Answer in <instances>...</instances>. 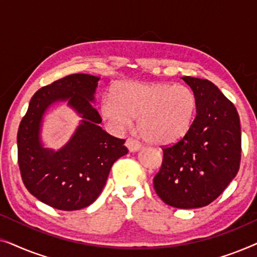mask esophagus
Returning <instances> with one entry per match:
<instances>
[{
	"instance_id": "1",
	"label": "esophagus",
	"mask_w": 257,
	"mask_h": 257,
	"mask_svg": "<svg viewBox=\"0 0 257 257\" xmlns=\"http://www.w3.org/2000/svg\"><path fill=\"white\" fill-rule=\"evenodd\" d=\"M125 145L128 149L130 152H137V151H139L140 149H142V145H140L137 140L132 139V138H128L127 140H126Z\"/></svg>"
}]
</instances>
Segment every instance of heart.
I'll use <instances>...</instances> for the list:
<instances>
[{
	"mask_svg": "<svg viewBox=\"0 0 257 257\" xmlns=\"http://www.w3.org/2000/svg\"><path fill=\"white\" fill-rule=\"evenodd\" d=\"M196 112V97L187 86L170 83L121 82L103 98L100 113L108 126L121 132L132 125L146 142L170 145L191 127Z\"/></svg>",
	"mask_w": 257,
	"mask_h": 257,
	"instance_id": "1",
	"label": "heart"
}]
</instances>
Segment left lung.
Listing matches in <instances>:
<instances>
[{"mask_svg":"<svg viewBox=\"0 0 257 257\" xmlns=\"http://www.w3.org/2000/svg\"><path fill=\"white\" fill-rule=\"evenodd\" d=\"M196 97L188 132L163 150L154 189L165 203L191 209L209 205L236 177L241 160V126L236 108L215 84L182 77Z\"/></svg>","mask_w":257,"mask_h":257,"instance_id":"left-lung-1","label":"left lung"}]
</instances>
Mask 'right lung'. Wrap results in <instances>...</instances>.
Segmentation results:
<instances>
[{"label": "right lung", "instance_id": "1", "mask_svg": "<svg viewBox=\"0 0 257 257\" xmlns=\"http://www.w3.org/2000/svg\"><path fill=\"white\" fill-rule=\"evenodd\" d=\"M99 77L75 73L42 87L31 98L17 133L19 165L28 191L59 210L90 206L103 191L112 165L127 154L125 140L100 127L92 103ZM66 102L80 115V125L59 150L45 148L40 132L51 106Z\"/></svg>", "mask_w": 257, "mask_h": 257}]
</instances>
